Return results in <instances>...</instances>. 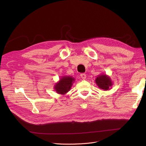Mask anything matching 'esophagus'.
Listing matches in <instances>:
<instances>
[{"mask_svg":"<svg viewBox=\"0 0 146 146\" xmlns=\"http://www.w3.org/2000/svg\"><path fill=\"white\" fill-rule=\"evenodd\" d=\"M80 76H81V78L83 79H85L86 78V74L85 73H82L80 74Z\"/></svg>","mask_w":146,"mask_h":146,"instance_id":"obj_1","label":"esophagus"}]
</instances>
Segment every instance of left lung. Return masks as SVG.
Returning <instances> with one entry per match:
<instances>
[{"label":"left lung","instance_id":"1","mask_svg":"<svg viewBox=\"0 0 146 146\" xmlns=\"http://www.w3.org/2000/svg\"><path fill=\"white\" fill-rule=\"evenodd\" d=\"M95 82L97 86L104 90H108L111 89L113 85L111 78L106 74H101L98 75L95 79Z\"/></svg>","mask_w":146,"mask_h":146}]
</instances>
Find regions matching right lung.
<instances>
[{
  "label": "right lung",
  "mask_w": 146,
  "mask_h": 146,
  "mask_svg": "<svg viewBox=\"0 0 146 146\" xmlns=\"http://www.w3.org/2000/svg\"><path fill=\"white\" fill-rule=\"evenodd\" d=\"M75 79L71 76H63L54 86L56 93L64 95L70 90Z\"/></svg>",
  "instance_id": "right-lung-1"
}]
</instances>
